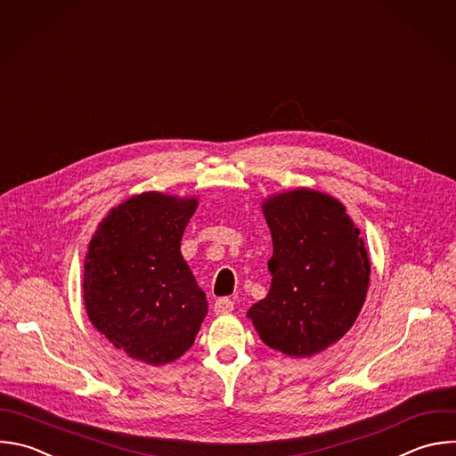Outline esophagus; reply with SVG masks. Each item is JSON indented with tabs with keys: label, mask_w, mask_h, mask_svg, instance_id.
<instances>
[{
	"label": "esophagus",
	"mask_w": 456,
	"mask_h": 456,
	"mask_svg": "<svg viewBox=\"0 0 456 456\" xmlns=\"http://www.w3.org/2000/svg\"><path fill=\"white\" fill-rule=\"evenodd\" d=\"M232 308H234V302L229 297H220V298L215 300V308L213 310H215L216 315H224V314L232 312Z\"/></svg>",
	"instance_id": "34e87169"
}]
</instances>
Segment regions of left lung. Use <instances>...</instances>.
Listing matches in <instances>:
<instances>
[{"label":"left lung","mask_w":456,"mask_h":456,"mask_svg":"<svg viewBox=\"0 0 456 456\" xmlns=\"http://www.w3.org/2000/svg\"><path fill=\"white\" fill-rule=\"evenodd\" d=\"M273 254L266 297L247 312L259 338L293 358L337 344L367 297L370 261L360 229L335 197L298 188L268 197Z\"/></svg>","instance_id":"8db88e82"}]
</instances>
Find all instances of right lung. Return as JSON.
<instances>
[{"label": "right lung", "mask_w": 456, "mask_h": 456, "mask_svg": "<svg viewBox=\"0 0 456 456\" xmlns=\"http://www.w3.org/2000/svg\"><path fill=\"white\" fill-rule=\"evenodd\" d=\"M199 200L158 191L130 197L100 222L84 261L91 324L148 365L181 358L208 315L206 293L181 254Z\"/></svg>", "instance_id": "add662e5"}]
</instances>
